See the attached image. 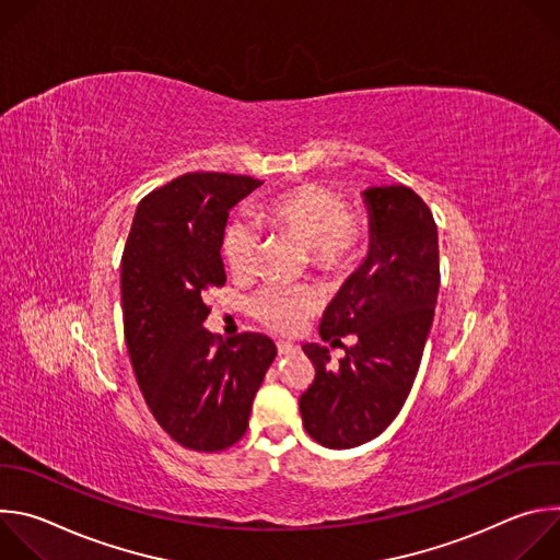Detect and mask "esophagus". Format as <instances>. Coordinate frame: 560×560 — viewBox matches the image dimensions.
Masks as SVG:
<instances>
[{
    "instance_id": "obj_1",
    "label": "esophagus",
    "mask_w": 560,
    "mask_h": 560,
    "mask_svg": "<svg viewBox=\"0 0 560 560\" xmlns=\"http://www.w3.org/2000/svg\"><path fill=\"white\" fill-rule=\"evenodd\" d=\"M277 352H279V357L296 354V352H299V346H294V343H290V341H279V343H277Z\"/></svg>"
}]
</instances>
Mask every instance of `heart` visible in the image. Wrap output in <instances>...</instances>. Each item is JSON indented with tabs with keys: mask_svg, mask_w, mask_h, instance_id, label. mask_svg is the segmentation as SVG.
<instances>
[{
	"mask_svg": "<svg viewBox=\"0 0 560 560\" xmlns=\"http://www.w3.org/2000/svg\"><path fill=\"white\" fill-rule=\"evenodd\" d=\"M264 217L310 253L322 270H341L359 253L363 228L350 217L346 199L324 186H301L275 197L264 206ZM261 232L255 221L236 219L223 236V255L236 277H250L257 266ZM318 299L307 288L268 285L253 301L250 310L259 324L275 332H294Z\"/></svg>",
	"mask_w": 560,
	"mask_h": 560,
	"instance_id": "obj_1",
	"label": "heart"
}]
</instances>
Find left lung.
<instances>
[{"mask_svg":"<svg viewBox=\"0 0 560 560\" xmlns=\"http://www.w3.org/2000/svg\"><path fill=\"white\" fill-rule=\"evenodd\" d=\"M370 244L363 264L328 303L318 337L357 335L337 368L328 348L305 343L316 376L301 394L305 432L330 450L376 439L412 389L439 294V236L430 208L406 186L361 192Z\"/></svg>","mask_w":560,"mask_h":560,"instance_id":"8db88e82","label":"left lung"}]
</instances>
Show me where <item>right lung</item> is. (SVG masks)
<instances>
[{
	"instance_id": "1",
	"label": "right lung",
	"mask_w": 560,
	"mask_h": 560,
	"mask_svg": "<svg viewBox=\"0 0 560 560\" xmlns=\"http://www.w3.org/2000/svg\"><path fill=\"white\" fill-rule=\"evenodd\" d=\"M261 182L192 173L137 206L121 259L124 335L145 404L179 445L219 452L246 434L255 394L277 357L264 335L217 341L203 294L225 283L228 212Z\"/></svg>"
}]
</instances>
